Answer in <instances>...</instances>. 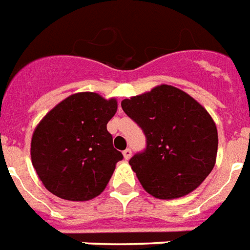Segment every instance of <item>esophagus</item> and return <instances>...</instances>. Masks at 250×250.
<instances>
[{
    "instance_id": "1",
    "label": "esophagus",
    "mask_w": 250,
    "mask_h": 250,
    "mask_svg": "<svg viewBox=\"0 0 250 250\" xmlns=\"http://www.w3.org/2000/svg\"><path fill=\"white\" fill-rule=\"evenodd\" d=\"M131 155H132V150L129 149V148H127L125 150H123V157H125V160L131 159Z\"/></svg>"
}]
</instances>
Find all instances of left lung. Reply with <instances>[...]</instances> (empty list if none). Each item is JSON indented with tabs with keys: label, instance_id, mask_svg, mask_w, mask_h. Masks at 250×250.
Masks as SVG:
<instances>
[{
	"label": "left lung",
	"instance_id": "1",
	"mask_svg": "<svg viewBox=\"0 0 250 250\" xmlns=\"http://www.w3.org/2000/svg\"><path fill=\"white\" fill-rule=\"evenodd\" d=\"M122 108L146 133V148L129 165L146 193L159 199L188 195L214 169L218 129L208 111L171 85L122 101Z\"/></svg>",
	"mask_w": 250,
	"mask_h": 250
}]
</instances>
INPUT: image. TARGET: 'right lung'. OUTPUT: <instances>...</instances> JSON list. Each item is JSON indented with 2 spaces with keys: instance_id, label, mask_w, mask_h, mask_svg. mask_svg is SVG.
Masks as SVG:
<instances>
[{
  "instance_id": "add662e5",
  "label": "right lung",
  "mask_w": 250,
  "mask_h": 250,
  "mask_svg": "<svg viewBox=\"0 0 250 250\" xmlns=\"http://www.w3.org/2000/svg\"><path fill=\"white\" fill-rule=\"evenodd\" d=\"M117 110L115 98L81 91L57 104L36 125L32 167L53 195L83 202L104 191L123 159L106 127Z\"/></svg>"
}]
</instances>
